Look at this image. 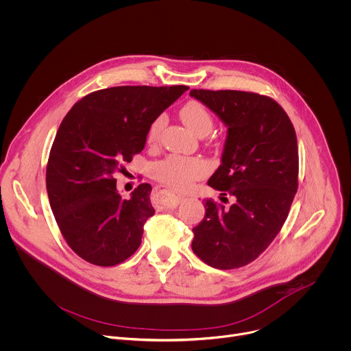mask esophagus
Segmentation results:
<instances>
[{"instance_id":"obj_1","label":"esophagus","mask_w":351,"mask_h":351,"mask_svg":"<svg viewBox=\"0 0 351 351\" xmlns=\"http://www.w3.org/2000/svg\"><path fill=\"white\" fill-rule=\"evenodd\" d=\"M161 193H164L165 195H167V198H165V206H176L183 198L180 197V195H176V194H173V193H171V191H168V190H161Z\"/></svg>"}]
</instances>
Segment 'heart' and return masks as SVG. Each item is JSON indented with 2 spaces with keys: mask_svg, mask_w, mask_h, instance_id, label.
I'll list each match as a JSON object with an SVG mask.
<instances>
[{
  "mask_svg": "<svg viewBox=\"0 0 351 351\" xmlns=\"http://www.w3.org/2000/svg\"><path fill=\"white\" fill-rule=\"evenodd\" d=\"M180 117L183 123L198 136H205L210 132L213 127V120L208 109L197 101L187 102L180 109ZM164 119L158 116L149 127L147 131V142L150 145L156 143L162 127ZM208 171L206 164L199 158H187L180 156H168L167 158L156 162L152 168L153 176L175 189L183 190L187 189L194 180L202 178Z\"/></svg>",
  "mask_w": 351,
  "mask_h": 351,
  "instance_id": "heart-1",
  "label": "heart"
}]
</instances>
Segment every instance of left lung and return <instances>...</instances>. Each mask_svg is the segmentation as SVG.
<instances>
[{"mask_svg":"<svg viewBox=\"0 0 351 351\" xmlns=\"http://www.w3.org/2000/svg\"><path fill=\"white\" fill-rule=\"evenodd\" d=\"M190 95L228 128L221 164L208 184L234 197L230 206L206 199L191 247L213 268H241L272 243L289 216L298 189L295 130L285 109L265 95L201 88Z\"/></svg>","mask_w":351,"mask_h":351,"instance_id":"1","label":"left lung"}]
</instances>
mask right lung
I'll return each instance as SVG.
<instances>
[{
    "label": "right lung",
    "mask_w": 351,
    "mask_h": 351,
    "mask_svg": "<svg viewBox=\"0 0 351 351\" xmlns=\"http://www.w3.org/2000/svg\"><path fill=\"white\" fill-rule=\"evenodd\" d=\"M187 86H117L87 94L61 121L46 167V190L57 226L83 260L113 267L141 246L154 215L152 186L139 184L130 199L114 173L146 143L150 124Z\"/></svg>",
    "instance_id": "1"
}]
</instances>
